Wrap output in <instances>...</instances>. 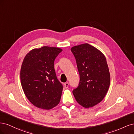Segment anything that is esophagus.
<instances>
[{
    "mask_svg": "<svg viewBox=\"0 0 134 134\" xmlns=\"http://www.w3.org/2000/svg\"><path fill=\"white\" fill-rule=\"evenodd\" d=\"M64 87L65 88H68L69 87V83L68 82H66L65 83H64Z\"/></svg>",
    "mask_w": 134,
    "mask_h": 134,
    "instance_id": "esophagus-1",
    "label": "esophagus"
}]
</instances>
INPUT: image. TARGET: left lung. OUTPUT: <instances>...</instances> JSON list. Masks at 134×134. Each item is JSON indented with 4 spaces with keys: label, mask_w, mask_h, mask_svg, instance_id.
<instances>
[{
    "label": "left lung",
    "mask_w": 134,
    "mask_h": 134,
    "mask_svg": "<svg viewBox=\"0 0 134 134\" xmlns=\"http://www.w3.org/2000/svg\"><path fill=\"white\" fill-rule=\"evenodd\" d=\"M76 60L80 80L72 91L76 100L89 108L100 102L110 84V74L106 59L99 50L88 43L71 48Z\"/></svg>",
    "instance_id": "8db88e82"
}]
</instances>
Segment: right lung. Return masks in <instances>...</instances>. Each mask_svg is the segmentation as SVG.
Returning a JSON list of instances; mask_svg holds the SVG:
<instances>
[{
    "instance_id": "obj_1",
    "label": "right lung",
    "mask_w": 134,
    "mask_h": 134,
    "mask_svg": "<svg viewBox=\"0 0 134 134\" xmlns=\"http://www.w3.org/2000/svg\"><path fill=\"white\" fill-rule=\"evenodd\" d=\"M62 51L43 46L31 50L23 60L21 85L27 98L36 107L50 109L60 102L63 86L56 76L54 61Z\"/></svg>"
}]
</instances>
